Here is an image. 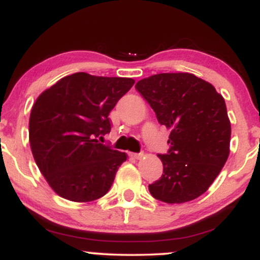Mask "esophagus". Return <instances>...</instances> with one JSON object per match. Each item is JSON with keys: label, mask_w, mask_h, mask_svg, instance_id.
<instances>
[{"label": "esophagus", "mask_w": 260, "mask_h": 260, "mask_svg": "<svg viewBox=\"0 0 260 260\" xmlns=\"http://www.w3.org/2000/svg\"><path fill=\"white\" fill-rule=\"evenodd\" d=\"M129 156L133 157V159L139 160V159H142V157H143V153H129Z\"/></svg>", "instance_id": "34e87169"}]
</instances>
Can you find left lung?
I'll use <instances>...</instances> for the list:
<instances>
[{"label": "left lung", "instance_id": "left-lung-1", "mask_svg": "<svg viewBox=\"0 0 260 260\" xmlns=\"http://www.w3.org/2000/svg\"><path fill=\"white\" fill-rule=\"evenodd\" d=\"M136 89L171 129L168 154L157 155L164 171L149 184L155 199L180 204L198 198L220 174L230 154L225 100L210 83L192 73H159L139 80Z\"/></svg>", "mask_w": 260, "mask_h": 260}]
</instances>
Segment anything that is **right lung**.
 <instances>
[{
    "label": "right lung",
    "mask_w": 260,
    "mask_h": 260,
    "mask_svg": "<svg viewBox=\"0 0 260 260\" xmlns=\"http://www.w3.org/2000/svg\"><path fill=\"white\" fill-rule=\"evenodd\" d=\"M133 84L132 78L78 72L39 95L29 118V143L39 170L59 197L86 203L109 192L127 155L98 137L111 131L109 113Z\"/></svg>",
    "instance_id": "obj_1"
}]
</instances>
